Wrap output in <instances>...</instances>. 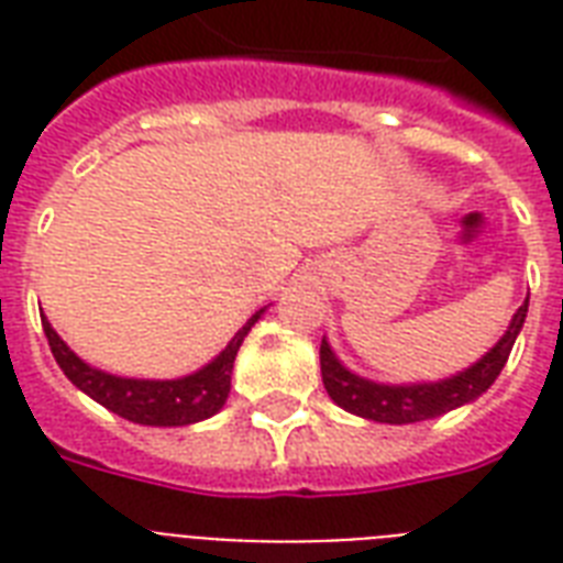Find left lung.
I'll use <instances>...</instances> for the list:
<instances>
[{"mask_svg": "<svg viewBox=\"0 0 563 563\" xmlns=\"http://www.w3.org/2000/svg\"><path fill=\"white\" fill-rule=\"evenodd\" d=\"M529 300L517 309L506 335L482 356L476 365L464 368L462 374L441 379V383H415V385H385L356 376L335 360L327 339L321 342V376H324L327 394L339 402L344 411L360 415V418L376 420V423H418L453 411L464 402H473L479 394H485L506 368L508 353L515 347L517 333L523 330Z\"/></svg>", "mask_w": 563, "mask_h": 563, "instance_id": "obj_1", "label": "left lung"}]
</instances>
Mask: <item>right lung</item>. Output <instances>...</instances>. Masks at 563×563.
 <instances>
[{
	"label": "right lung",
	"mask_w": 563,
	"mask_h": 563,
	"mask_svg": "<svg viewBox=\"0 0 563 563\" xmlns=\"http://www.w3.org/2000/svg\"><path fill=\"white\" fill-rule=\"evenodd\" d=\"M260 316H263V309L247 318L245 327L230 339L228 347L210 365H203L201 371L189 376H180V379H125V376L104 374V371L78 360L66 347L64 339L52 330L46 318H43V333H46L52 356L66 374V379L84 394H90L104 409L119 418L143 423V427H189L203 418H212L224 406L230 394L233 360Z\"/></svg>",
	"instance_id": "right-lung-1"
}]
</instances>
